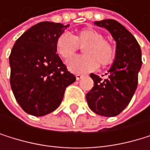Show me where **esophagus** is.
<instances>
[{"instance_id":"34e87169","label":"esophagus","mask_w":150,"mask_h":150,"mask_svg":"<svg viewBox=\"0 0 150 150\" xmlns=\"http://www.w3.org/2000/svg\"><path fill=\"white\" fill-rule=\"evenodd\" d=\"M83 74H76V80H80L82 77H83Z\"/></svg>"}]
</instances>
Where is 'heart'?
<instances>
[{"mask_svg": "<svg viewBox=\"0 0 150 150\" xmlns=\"http://www.w3.org/2000/svg\"><path fill=\"white\" fill-rule=\"evenodd\" d=\"M79 45L86 46L84 48L85 56L75 57L67 61V67L73 73L94 71L99 64L101 67H107L114 60L113 46L104 39L103 33L92 28H83L76 36L69 32L62 33L57 39L56 49L62 58L68 59L78 50Z\"/></svg>", "mask_w": 150, "mask_h": 150, "instance_id": "obj_1", "label": "heart"}]
</instances>
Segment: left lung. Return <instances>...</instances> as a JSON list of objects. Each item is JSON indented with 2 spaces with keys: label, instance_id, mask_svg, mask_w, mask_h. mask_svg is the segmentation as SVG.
Here are the masks:
<instances>
[{
  "label": "left lung",
  "instance_id": "obj_1",
  "mask_svg": "<svg viewBox=\"0 0 150 150\" xmlns=\"http://www.w3.org/2000/svg\"><path fill=\"white\" fill-rule=\"evenodd\" d=\"M94 24L112 34L116 41V53L105 79L90 74L94 84L86 94V101L96 114L114 117L128 106L137 89L138 74L142 65L141 49L134 36L118 21L108 19Z\"/></svg>",
  "mask_w": 150,
  "mask_h": 150
}]
</instances>
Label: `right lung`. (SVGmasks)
Returning <instances> with one entry per match:
<instances>
[{
  "mask_svg": "<svg viewBox=\"0 0 150 150\" xmlns=\"http://www.w3.org/2000/svg\"><path fill=\"white\" fill-rule=\"evenodd\" d=\"M69 26L39 22L18 39L10 55L11 86L23 111L40 117L60 105L65 90L76 76L56 53L57 38Z\"/></svg>",
  "mask_w": 150,
  "mask_h": 150,
  "instance_id": "obj_1",
  "label": "right lung"
}]
</instances>
